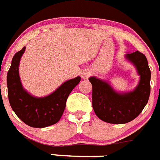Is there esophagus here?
<instances>
[{"instance_id": "34e87169", "label": "esophagus", "mask_w": 160, "mask_h": 160, "mask_svg": "<svg viewBox=\"0 0 160 160\" xmlns=\"http://www.w3.org/2000/svg\"><path fill=\"white\" fill-rule=\"evenodd\" d=\"M90 75L91 71L88 69H84L83 71L81 72V73H80V76H81L82 79H83V80H87V79L90 77Z\"/></svg>"}]
</instances>
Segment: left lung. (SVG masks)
Returning <instances> with one entry per match:
<instances>
[{
    "label": "left lung",
    "mask_w": 160,
    "mask_h": 160,
    "mask_svg": "<svg viewBox=\"0 0 160 160\" xmlns=\"http://www.w3.org/2000/svg\"><path fill=\"white\" fill-rule=\"evenodd\" d=\"M124 57L139 76V83L132 91L117 92L109 81L96 77L88 79L92 85L93 110L101 120L109 123L122 124L136 119L150 96L151 71L146 57L139 51Z\"/></svg>",
    "instance_id": "obj_1"
}]
</instances>
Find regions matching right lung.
I'll return each mask as SVG.
<instances>
[{
    "label": "right lung",
    "mask_w": 160,
    "mask_h": 160,
    "mask_svg": "<svg viewBox=\"0 0 160 160\" xmlns=\"http://www.w3.org/2000/svg\"><path fill=\"white\" fill-rule=\"evenodd\" d=\"M24 51L25 47L14 55L7 74L11 108L16 115L30 127L46 128L55 124L64 113L68 97L81 78L77 77L64 82L53 92L44 97L32 96L24 88L20 78V61Z\"/></svg>",
    "instance_id": "1"
}]
</instances>
